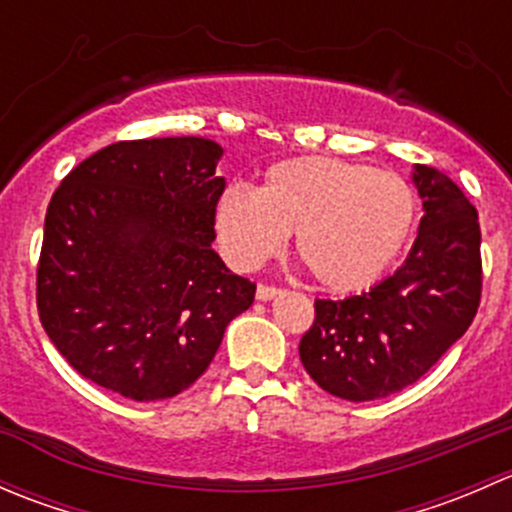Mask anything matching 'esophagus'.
Here are the masks:
<instances>
[{"mask_svg": "<svg viewBox=\"0 0 512 512\" xmlns=\"http://www.w3.org/2000/svg\"><path fill=\"white\" fill-rule=\"evenodd\" d=\"M275 294H280V287L275 285H257V299L260 302H267V299H272Z\"/></svg>", "mask_w": 512, "mask_h": 512, "instance_id": "esophagus-1", "label": "esophagus"}]
</instances>
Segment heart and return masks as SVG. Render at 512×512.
<instances>
[{"mask_svg":"<svg viewBox=\"0 0 512 512\" xmlns=\"http://www.w3.org/2000/svg\"><path fill=\"white\" fill-rule=\"evenodd\" d=\"M416 193L401 175L329 156L270 165L257 190L230 185L213 210L215 240L235 270H255L285 247L332 292L381 280L416 225Z\"/></svg>","mask_w":512,"mask_h":512,"instance_id":"1","label":"heart"}]
</instances>
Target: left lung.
I'll return each instance as SVG.
<instances>
[{"mask_svg": "<svg viewBox=\"0 0 512 512\" xmlns=\"http://www.w3.org/2000/svg\"><path fill=\"white\" fill-rule=\"evenodd\" d=\"M423 198L404 265L347 299H314L299 342L307 374L332 396L374 401L416 384L471 327L483 289L478 210L431 165L414 173Z\"/></svg>", "mask_w": 512, "mask_h": 512, "instance_id": "obj_1", "label": "left lung"}]
</instances>
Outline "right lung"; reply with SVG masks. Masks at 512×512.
Segmentation results:
<instances>
[{"label": "right lung", "instance_id": "obj_1", "mask_svg": "<svg viewBox=\"0 0 512 512\" xmlns=\"http://www.w3.org/2000/svg\"><path fill=\"white\" fill-rule=\"evenodd\" d=\"M223 148L198 136L118 141L51 195L36 309L84 379L133 401L203 376L230 319L255 299L213 250Z\"/></svg>", "mask_w": 512, "mask_h": 512}]
</instances>
